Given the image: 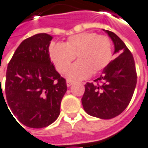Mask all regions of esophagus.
Here are the masks:
<instances>
[{"label":"esophagus","instance_id":"34e87169","mask_svg":"<svg viewBox=\"0 0 148 148\" xmlns=\"http://www.w3.org/2000/svg\"><path fill=\"white\" fill-rule=\"evenodd\" d=\"M72 84V81L70 80H67V86L68 87H70L71 85Z\"/></svg>","mask_w":148,"mask_h":148}]
</instances>
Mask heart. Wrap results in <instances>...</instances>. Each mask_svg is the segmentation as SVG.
Listing matches in <instances>:
<instances>
[{
    "instance_id": "obj_1",
    "label": "heart",
    "mask_w": 148,
    "mask_h": 148,
    "mask_svg": "<svg viewBox=\"0 0 148 148\" xmlns=\"http://www.w3.org/2000/svg\"><path fill=\"white\" fill-rule=\"evenodd\" d=\"M49 56L56 70L64 74L77 56L67 73L69 80H84L101 72L110 64L113 56L112 42L104 35L96 33H81L68 38L64 45H51Z\"/></svg>"
}]
</instances>
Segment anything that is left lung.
I'll return each mask as SVG.
<instances>
[{"mask_svg":"<svg viewBox=\"0 0 148 148\" xmlns=\"http://www.w3.org/2000/svg\"><path fill=\"white\" fill-rule=\"evenodd\" d=\"M114 44L117 58L105 68L102 74L86 83L81 99L84 111L91 116L110 119L123 113L130 103L137 83L134 57L120 38L105 30Z\"/></svg>","mask_w":148,"mask_h":148,"instance_id":"left-lung-1","label":"left lung"}]
</instances>
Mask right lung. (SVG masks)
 <instances>
[{
  "label": "right lung",
  "mask_w": 148,
  "mask_h": 148,
  "mask_svg": "<svg viewBox=\"0 0 148 148\" xmlns=\"http://www.w3.org/2000/svg\"><path fill=\"white\" fill-rule=\"evenodd\" d=\"M51 39V35L45 33L25 39L7 67L8 105L17 119L30 128H43L56 120L67 91L66 80L50 59Z\"/></svg>",
  "instance_id": "right-lung-1"
}]
</instances>
